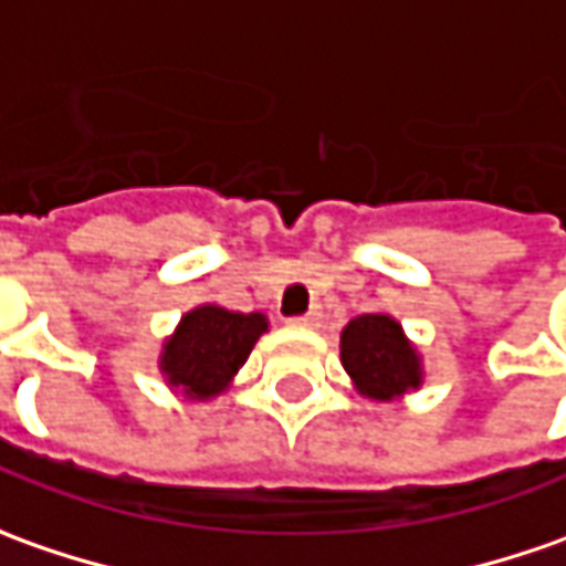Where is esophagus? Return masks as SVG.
I'll use <instances>...</instances> for the list:
<instances>
[{
    "label": "esophagus",
    "instance_id": "1",
    "mask_svg": "<svg viewBox=\"0 0 566 566\" xmlns=\"http://www.w3.org/2000/svg\"><path fill=\"white\" fill-rule=\"evenodd\" d=\"M291 325H297V328H319L322 325V313L319 310H310V313H303V316H294V319H287Z\"/></svg>",
    "mask_w": 566,
    "mask_h": 566
}]
</instances>
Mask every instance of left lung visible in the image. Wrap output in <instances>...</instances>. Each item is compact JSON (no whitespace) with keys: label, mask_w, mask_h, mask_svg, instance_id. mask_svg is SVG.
I'll list each match as a JSON object with an SVG mask.
<instances>
[{"label":"left lung","mask_w":566,"mask_h":566,"mask_svg":"<svg viewBox=\"0 0 566 566\" xmlns=\"http://www.w3.org/2000/svg\"><path fill=\"white\" fill-rule=\"evenodd\" d=\"M342 363L357 391L373 400L403 398L422 385V363L400 322L385 313H363L342 332Z\"/></svg>","instance_id":"left-lung-1"}]
</instances>
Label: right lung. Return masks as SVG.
<instances>
[{"label":"right lung","mask_w":566,"mask_h":566,"mask_svg":"<svg viewBox=\"0 0 566 566\" xmlns=\"http://www.w3.org/2000/svg\"><path fill=\"white\" fill-rule=\"evenodd\" d=\"M265 328L269 319L263 313H234L203 303L185 313L175 335L163 344L159 369L187 398H216L231 385Z\"/></svg>","instance_id":"right-lung-1"}]
</instances>
